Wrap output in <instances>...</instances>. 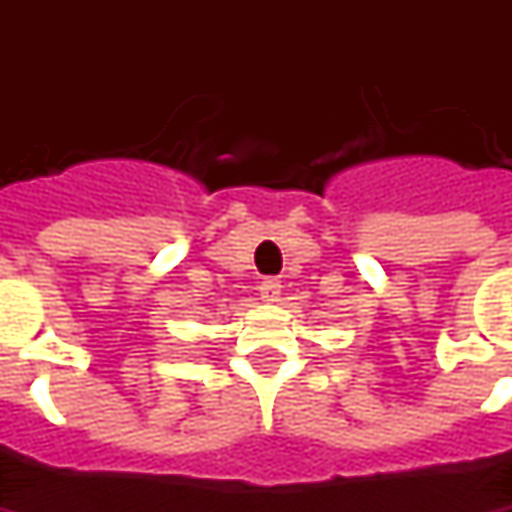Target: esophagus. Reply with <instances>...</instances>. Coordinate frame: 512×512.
<instances>
[{"mask_svg":"<svg viewBox=\"0 0 512 512\" xmlns=\"http://www.w3.org/2000/svg\"><path fill=\"white\" fill-rule=\"evenodd\" d=\"M280 288H283V285L277 283V280H263V283H260V288H257V291H260V300L277 302L280 300Z\"/></svg>","mask_w":512,"mask_h":512,"instance_id":"1","label":"esophagus"}]
</instances>
